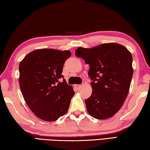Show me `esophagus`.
Returning a JSON list of instances; mask_svg holds the SVG:
<instances>
[{"instance_id":"esophagus-1","label":"esophagus","mask_w":150,"mask_h":150,"mask_svg":"<svg viewBox=\"0 0 150 150\" xmlns=\"http://www.w3.org/2000/svg\"><path fill=\"white\" fill-rule=\"evenodd\" d=\"M75 86L76 88L77 89V90H80V89L82 88V85L81 84H76Z\"/></svg>"}]
</instances>
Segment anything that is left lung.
<instances>
[{"instance_id": "left-lung-1", "label": "left lung", "mask_w": 150, "mask_h": 150, "mask_svg": "<svg viewBox=\"0 0 150 150\" xmlns=\"http://www.w3.org/2000/svg\"><path fill=\"white\" fill-rule=\"evenodd\" d=\"M75 55L90 65L92 94L85 100L88 113L97 119L114 115L123 105L133 77L132 55L125 47L107 43L79 47Z\"/></svg>"}]
</instances>
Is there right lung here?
I'll list each match as a JSON object with an SVG mask.
<instances>
[{
    "label": "right lung",
    "mask_w": 150,
    "mask_h": 150,
    "mask_svg": "<svg viewBox=\"0 0 150 150\" xmlns=\"http://www.w3.org/2000/svg\"><path fill=\"white\" fill-rule=\"evenodd\" d=\"M68 50H36L19 64V84L25 101L39 119L55 121L68 111L75 92L62 75Z\"/></svg>",
    "instance_id": "1"
}]
</instances>
